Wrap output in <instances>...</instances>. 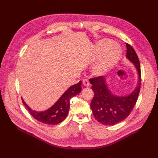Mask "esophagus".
<instances>
[{"label":"esophagus","instance_id":"obj_1","mask_svg":"<svg viewBox=\"0 0 158 158\" xmlns=\"http://www.w3.org/2000/svg\"><path fill=\"white\" fill-rule=\"evenodd\" d=\"M83 84H84V85H85V87L89 86V81L87 79L83 80Z\"/></svg>","mask_w":158,"mask_h":158}]
</instances>
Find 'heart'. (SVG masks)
<instances>
[{"label":"heart","instance_id":"b5f03b06","mask_svg":"<svg viewBox=\"0 0 158 158\" xmlns=\"http://www.w3.org/2000/svg\"><path fill=\"white\" fill-rule=\"evenodd\" d=\"M97 49L105 52L93 68V73L96 76H101L116 64L121 57V49L120 46L114 44L113 41L109 39H103L99 41Z\"/></svg>","mask_w":158,"mask_h":158}]
</instances>
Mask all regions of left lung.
Instances as JSON below:
<instances>
[{
    "instance_id": "1",
    "label": "left lung",
    "mask_w": 158,
    "mask_h": 158,
    "mask_svg": "<svg viewBox=\"0 0 158 158\" xmlns=\"http://www.w3.org/2000/svg\"><path fill=\"white\" fill-rule=\"evenodd\" d=\"M127 58L134 64L138 73V84L129 95L118 96L111 93L104 76L89 80L94 96L90 104L96 120L106 125H113L125 119L135 106L141 85V72L139 59L132 46L126 44Z\"/></svg>"
}]
</instances>
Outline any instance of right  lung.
<instances>
[{
    "label": "right lung",
    "mask_w": 158,
    "mask_h": 158,
    "mask_svg": "<svg viewBox=\"0 0 158 158\" xmlns=\"http://www.w3.org/2000/svg\"><path fill=\"white\" fill-rule=\"evenodd\" d=\"M82 82L70 86L61 95L53 106L44 111H36L32 110L22 99L23 105L26 107L33 117L36 120L47 125H57L66 118L70 108V100L74 95H78L82 90Z\"/></svg>",
    "instance_id": "right-lung-1"
}]
</instances>
